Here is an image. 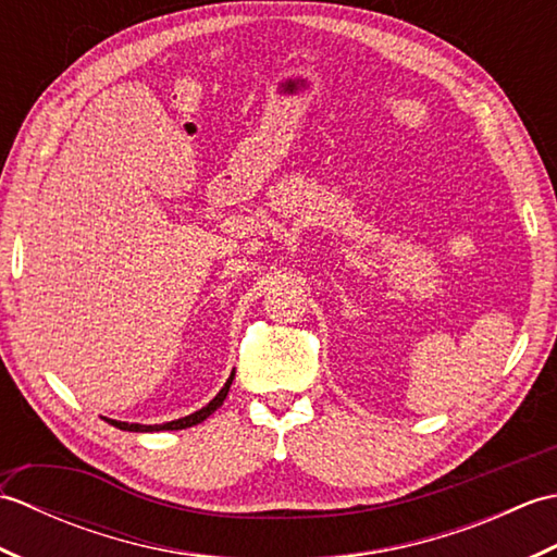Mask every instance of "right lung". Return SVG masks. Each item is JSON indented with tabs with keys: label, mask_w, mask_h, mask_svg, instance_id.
<instances>
[{
	"label": "right lung",
	"mask_w": 557,
	"mask_h": 557,
	"mask_svg": "<svg viewBox=\"0 0 557 557\" xmlns=\"http://www.w3.org/2000/svg\"><path fill=\"white\" fill-rule=\"evenodd\" d=\"M234 381V373L227 377V383H224V387L220 389V393L212 397L208 405L203 409H198L194 413H188V417L184 419H176V421H168V423H156V425H144V423H126V421H114V419H104L108 423H112L114 429L120 431H134V433H150V431H182V429H191V425L206 421L212 411H215L218 407H222V401L227 399V393H230V385Z\"/></svg>",
	"instance_id": "obj_1"
}]
</instances>
